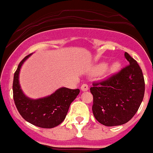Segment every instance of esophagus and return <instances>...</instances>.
<instances>
[{"instance_id": "esophagus-1", "label": "esophagus", "mask_w": 153, "mask_h": 153, "mask_svg": "<svg viewBox=\"0 0 153 153\" xmlns=\"http://www.w3.org/2000/svg\"><path fill=\"white\" fill-rule=\"evenodd\" d=\"M80 89H81L83 91H88V85L86 84H83L82 85H81V87H80Z\"/></svg>"}]
</instances>
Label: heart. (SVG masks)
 Listing matches in <instances>:
<instances>
[{"mask_svg":"<svg viewBox=\"0 0 153 153\" xmlns=\"http://www.w3.org/2000/svg\"><path fill=\"white\" fill-rule=\"evenodd\" d=\"M106 67H107V64H106V63H102V64H100V65H99L98 68H99V69H100V70H103V69H105ZM119 67H120L119 62H114V63H112V64L111 65V66L108 68V73H116V72L118 70V69H119Z\"/></svg>","mask_w":153,"mask_h":153,"instance_id":"b5f03b06","label":"heart"}]
</instances>
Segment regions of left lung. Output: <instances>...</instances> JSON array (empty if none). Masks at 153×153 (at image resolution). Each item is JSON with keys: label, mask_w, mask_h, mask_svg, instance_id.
I'll return each instance as SVG.
<instances>
[{"label": "left lung", "mask_w": 153, "mask_h": 153, "mask_svg": "<svg viewBox=\"0 0 153 153\" xmlns=\"http://www.w3.org/2000/svg\"><path fill=\"white\" fill-rule=\"evenodd\" d=\"M129 65L120 72L90 88L93 96L92 112L106 126L125 124L140 107L145 95V80L137 62L125 53Z\"/></svg>", "instance_id": "left-lung-1"}]
</instances>
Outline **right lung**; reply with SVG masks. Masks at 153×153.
Segmentation results:
<instances>
[{
  "label": "right lung",
  "instance_id": "obj_1",
  "mask_svg": "<svg viewBox=\"0 0 153 153\" xmlns=\"http://www.w3.org/2000/svg\"><path fill=\"white\" fill-rule=\"evenodd\" d=\"M30 55L31 53L19 62L14 73L13 90L15 104L27 122L38 127L51 129L65 120L71 102L79 95L80 90L61 88L51 96L37 100L25 96L19 85V74L22 65Z\"/></svg>",
  "mask_w": 153,
  "mask_h": 153
}]
</instances>
